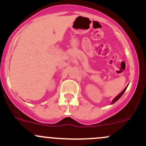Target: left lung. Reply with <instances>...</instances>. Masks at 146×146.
<instances>
[{
  "instance_id": "obj_1",
  "label": "left lung",
  "mask_w": 146,
  "mask_h": 146,
  "mask_svg": "<svg viewBox=\"0 0 146 146\" xmlns=\"http://www.w3.org/2000/svg\"><path fill=\"white\" fill-rule=\"evenodd\" d=\"M127 87H126V88H124V90H123V91H121V93H120V94H119V95H118L117 96V97H116V98H115V99H114V100H112V104H113V103H115V102H116V101H117V100H119V98H121V96L123 95V94H124V91H126V89H127Z\"/></svg>"
}]
</instances>
